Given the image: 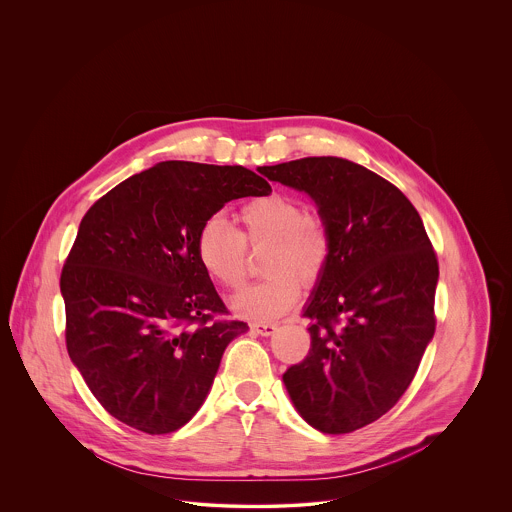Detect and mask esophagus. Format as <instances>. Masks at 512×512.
<instances>
[{
  "label": "esophagus",
  "instance_id": "esophagus-1",
  "mask_svg": "<svg viewBox=\"0 0 512 512\" xmlns=\"http://www.w3.org/2000/svg\"><path fill=\"white\" fill-rule=\"evenodd\" d=\"M251 328L259 336H271L277 330V324L275 322H255V324H251Z\"/></svg>",
  "mask_w": 512,
  "mask_h": 512
}]
</instances>
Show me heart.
<instances>
[{"label": "heart", "mask_w": 512, "mask_h": 512, "mask_svg": "<svg viewBox=\"0 0 512 512\" xmlns=\"http://www.w3.org/2000/svg\"><path fill=\"white\" fill-rule=\"evenodd\" d=\"M237 218L239 231L222 216L208 218L196 233V257L212 279L235 288L247 275V247H269L263 261L269 275L241 288L231 306L245 318H277L298 300L302 279L314 283L326 271L330 228L322 216L304 212L298 200L279 192L249 200Z\"/></svg>", "instance_id": "1"}]
</instances>
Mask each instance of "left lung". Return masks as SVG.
I'll list each match as a JSON object with an SVG mask.
<instances>
[{
	"mask_svg": "<svg viewBox=\"0 0 512 512\" xmlns=\"http://www.w3.org/2000/svg\"><path fill=\"white\" fill-rule=\"evenodd\" d=\"M259 171L306 192L330 228V263L304 312L310 351L283 381L310 426L349 434L389 412L416 375L436 330V251L410 200L357 163L306 157Z\"/></svg>",
	"mask_w": 512,
	"mask_h": 512,
	"instance_id": "obj_1",
	"label": "left lung"
}]
</instances>
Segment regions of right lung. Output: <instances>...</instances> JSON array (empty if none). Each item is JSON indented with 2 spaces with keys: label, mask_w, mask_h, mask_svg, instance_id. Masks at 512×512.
Returning a JSON list of instances; mask_svg holds the SVG:
<instances>
[{
  "label": "right lung",
  "mask_w": 512,
  "mask_h": 512,
  "mask_svg": "<svg viewBox=\"0 0 512 512\" xmlns=\"http://www.w3.org/2000/svg\"><path fill=\"white\" fill-rule=\"evenodd\" d=\"M243 167L165 161L86 212L60 275L66 349L119 422L171 434L202 406L229 341L247 332L196 257V233L229 200L267 196Z\"/></svg>",
  "instance_id": "add662e5"
}]
</instances>
